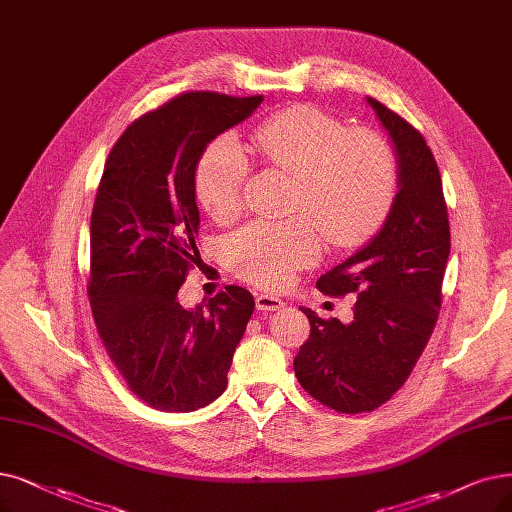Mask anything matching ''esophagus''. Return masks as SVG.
Segmentation results:
<instances>
[{
	"label": "esophagus",
	"mask_w": 512,
	"mask_h": 512,
	"mask_svg": "<svg viewBox=\"0 0 512 512\" xmlns=\"http://www.w3.org/2000/svg\"><path fill=\"white\" fill-rule=\"evenodd\" d=\"M256 309L262 313H271L283 309V300L273 294H258L256 296Z\"/></svg>",
	"instance_id": "obj_1"
}]
</instances>
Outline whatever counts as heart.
Wrapping results in <instances>:
<instances>
[{
    "label": "heart",
    "instance_id": "obj_1",
    "mask_svg": "<svg viewBox=\"0 0 512 512\" xmlns=\"http://www.w3.org/2000/svg\"><path fill=\"white\" fill-rule=\"evenodd\" d=\"M252 149L271 168L294 176L292 210L309 214L334 245H361L374 237L397 197V163L386 142L367 130H349L311 105L277 111L254 128ZM248 157L239 140L222 134L201 153L197 197L216 220L241 206ZM317 229L309 220L252 222L227 245L233 271L260 285H281L317 260Z\"/></svg>",
    "mask_w": 512,
    "mask_h": 512
}]
</instances>
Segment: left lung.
Segmentation results:
<instances>
[{"label": "left lung", "instance_id": "8db88e82", "mask_svg": "<svg viewBox=\"0 0 512 512\" xmlns=\"http://www.w3.org/2000/svg\"><path fill=\"white\" fill-rule=\"evenodd\" d=\"M397 157V197L382 229L317 288L357 294L351 323L302 309L311 336L294 359L302 388L342 414L372 412L410 378L441 309L449 220L437 161L422 134L367 96Z\"/></svg>", "mask_w": 512, "mask_h": 512}]
</instances>
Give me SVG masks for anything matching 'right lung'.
Segmentation results:
<instances>
[{"mask_svg":"<svg viewBox=\"0 0 512 512\" xmlns=\"http://www.w3.org/2000/svg\"><path fill=\"white\" fill-rule=\"evenodd\" d=\"M262 96L187 92L142 115L105 163L90 220V304L130 391L163 412H193L227 388L254 298L229 285L193 309L178 290L199 262L195 170Z\"/></svg>","mask_w":512,"mask_h":512,"instance_id":"right-lung-1","label":"right lung"}]
</instances>
